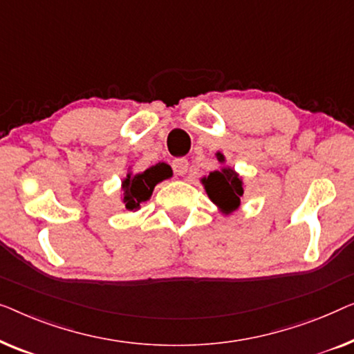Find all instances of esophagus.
<instances>
[{
    "label": "esophagus",
    "instance_id": "34e87169",
    "mask_svg": "<svg viewBox=\"0 0 354 354\" xmlns=\"http://www.w3.org/2000/svg\"><path fill=\"white\" fill-rule=\"evenodd\" d=\"M187 168H189V162L186 158H175V160H173V170H175L178 176L186 175Z\"/></svg>",
    "mask_w": 354,
    "mask_h": 354
}]
</instances>
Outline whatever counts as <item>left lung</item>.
<instances>
[{"instance_id":"left-lung-1","label":"left lung","mask_w":354,"mask_h":354,"mask_svg":"<svg viewBox=\"0 0 354 354\" xmlns=\"http://www.w3.org/2000/svg\"><path fill=\"white\" fill-rule=\"evenodd\" d=\"M220 170L212 171L208 176L201 178V183L205 189L207 196L218 207V212L223 215H231L241 207V197L243 196V181L232 167L226 165L225 153L218 151Z\"/></svg>"}]
</instances>
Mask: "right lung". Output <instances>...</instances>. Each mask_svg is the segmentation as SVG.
Returning a JSON list of instances; mask_svg holds the SVG:
<instances>
[{
	"instance_id": "1",
	"label": "right lung",
	"mask_w": 354,
	"mask_h": 354,
	"mask_svg": "<svg viewBox=\"0 0 354 354\" xmlns=\"http://www.w3.org/2000/svg\"><path fill=\"white\" fill-rule=\"evenodd\" d=\"M173 176L171 167L165 162H158L141 173H134L133 167H128L127 176L122 179L120 201L129 212H138L142 203L152 197L153 189L158 183Z\"/></svg>"
}]
</instances>
